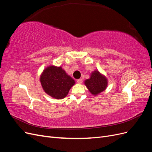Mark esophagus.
Returning <instances> with one entry per match:
<instances>
[{"mask_svg": "<svg viewBox=\"0 0 152 152\" xmlns=\"http://www.w3.org/2000/svg\"><path fill=\"white\" fill-rule=\"evenodd\" d=\"M77 82H78L79 84H82V79H77Z\"/></svg>", "mask_w": 152, "mask_h": 152, "instance_id": "1", "label": "esophagus"}]
</instances>
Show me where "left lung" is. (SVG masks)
<instances>
[{"label": "left lung", "instance_id": "1", "mask_svg": "<svg viewBox=\"0 0 152 152\" xmlns=\"http://www.w3.org/2000/svg\"><path fill=\"white\" fill-rule=\"evenodd\" d=\"M84 84L91 94L97 95L107 88L108 80L104 75L95 70L91 73L90 79L85 80Z\"/></svg>", "mask_w": 152, "mask_h": 152}]
</instances>
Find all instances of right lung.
Returning <instances> with one entry per match:
<instances>
[{
    "instance_id": "obj_1",
    "label": "right lung",
    "mask_w": 152,
    "mask_h": 152,
    "mask_svg": "<svg viewBox=\"0 0 152 152\" xmlns=\"http://www.w3.org/2000/svg\"><path fill=\"white\" fill-rule=\"evenodd\" d=\"M40 80L45 93L56 99L66 97L75 80L59 66H50L43 71Z\"/></svg>"
}]
</instances>
